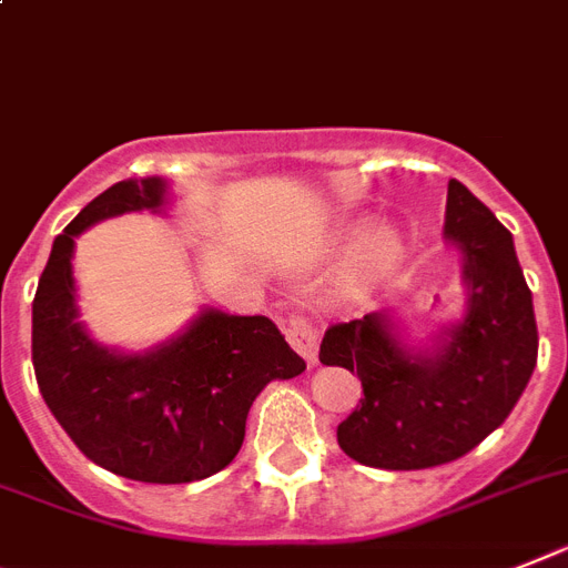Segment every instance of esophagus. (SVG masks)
<instances>
[{
    "label": "esophagus",
    "mask_w": 568,
    "mask_h": 568,
    "mask_svg": "<svg viewBox=\"0 0 568 568\" xmlns=\"http://www.w3.org/2000/svg\"><path fill=\"white\" fill-rule=\"evenodd\" d=\"M284 334H287L290 345L311 365L318 363V331L313 327L311 318L304 316H290L284 322Z\"/></svg>",
    "instance_id": "esophagus-1"
}]
</instances>
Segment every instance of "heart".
Masks as SVG:
<instances>
[{
  "label": "heart",
  "instance_id": "heart-1",
  "mask_svg": "<svg viewBox=\"0 0 568 568\" xmlns=\"http://www.w3.org/2000/svg\"><path fill=\"white\" fill-rule=\"evenodd\" d=\"M339 250H357L351 261V284L374 287L395 273L403 261V234L392 223H377L368 229L365 220L351 223L339 237Z\"/></svg>",
  "mask_w": 568,
  "mask_h": 568
}]
</instances>
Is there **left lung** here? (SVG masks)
<instances>
[{"label": "left lung", "instance_id": "obj_1", "mask_svg": "<svg viewBox=\"0 0 568 568\" xmlns=\"http://www.w3.org/2000/svg\"><path fill=\"white\" fill-rule=\"evenodd\" d=\"M444 237L462 255L464 313L429 348L403 339L388 313L334 325L318 359L357 372L363 400L336 429L345 456L379 470L456 462L503 426L537 365L531 290L514 237L449 180Z\"/></svg>", "mask_w": 568, "mask_h": 568}]
</instances>
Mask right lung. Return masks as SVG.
<instances>
[{
	"instance_id": "right-lung-1",
	"label": "right lung",
	"mask_w": 568,
	"mask_h": 568,
	"mask_svg": "<svg viewBox=\"0 0 568 568\" xmlns=\"http://www.w3.org/2000/svg\"><path fill=\"white\" fill-rule=\"evenodd\" d=\"M162 176L115 182L54 237L31 307L37 386L69 438L98 467L150 485H185L223 470L270 379L307 368L273 318L203 307L148 351L106 348L81 322L74 237L130 211H165Z\"/></svg>"
}]
</instances>
